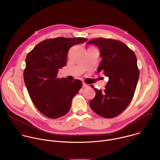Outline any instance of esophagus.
I'll use <instances>...</instances> for the list:
<instances>
[{"mask_svg": "<svg viewBox=\"0 0 160 160\" xmlns=\"http://www.w3.org/2000/svg\"><path fill=\"white\" fill-rule=\"evenodd\" d=\"M82 87H84V88H87V87H88V85H87V84H86V83H83Z\"/></svg>", "mask_w": 160, "mask_h": 160, "instance_id": "obj_1", "label": "esophagus"}]
</instances>
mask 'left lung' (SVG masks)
Masks as SVG:
<instances>
[{
	"label": "left lung",
	"mask_w": 160,
	"mask_h": 160,
	"mask_svg": "<svg viewBox=\"0 0 160 160\" xmlns=\"http://www.w3.org/2000/svg\"><path fill=\"white\" fill-rule=\"evenodd\" d=\"M99 48L101 62L98 73L109 78L104 91L95 90L90 108L98 115L114 118L122 113L132 101L138 84L139 71L135 53L123 42L109 38H96L86 43Z\"/></svg>",
	"instance_id": "8db88e82"
}]
</instances>
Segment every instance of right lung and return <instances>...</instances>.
Segmentation results:
<instances>
[{"instance_id": "obj_1", "label": "right lung", "mask_w": 160, "mask_h": 160, "mask_svg": "<svg viewBox=\"0 0 160 160\" xmlns=\"http://www.w3.org/2000/svg\"><path fill=\"white\" fill-rule=\"evenodd\" d=\"M86 41L81 37L47 39L28 54L24 81L34 105L47 117L54 119L65 115L82 87L80 80L68 81L57 76L59 69L66 64L69 49Z\"/></svg>"}]
</instances>
